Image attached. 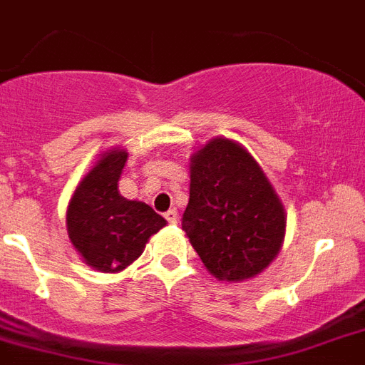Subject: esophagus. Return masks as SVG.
Instances as JSON below:
<instances>
[{
    "label": "esophagus",
    "mask_w": 365,
    "mask_h": 365,
    "mask_svg": "<svg viewBox=\"0 0 365 365\" xmlns=\"http://www.w3.org/2000/svg\"><path fill=\"white\" fill-rule=\"evenodd\" d=\"M165 219H167L170 225H176V222H178V211L176 210H168L167 213H165Z\"/></svg>",
    "instance_id": "obj_1"
}]
</instances>
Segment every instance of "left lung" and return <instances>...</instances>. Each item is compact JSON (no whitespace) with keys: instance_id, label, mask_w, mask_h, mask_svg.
Returning a JSON list of instances; mask_svg holds the SVG:
<instances>
[{"instance_id":"left-lung-1","label":"left lung","mask_w":365,"mask_h":365,"mask_svg":"<svg viewBox=\"0 0 365 365\" xmlns=\"http://www.w3.org/2000/svg\"><path fill=\"white\" fill-rule=\"evenodd\" d=\"M189 204L182 228L207 271L243 282L280 252L286 211L256 159L215 137L191 155Z\"/></svg>"}]
</instances>
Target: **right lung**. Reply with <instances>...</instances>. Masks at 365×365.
I'll return each instance as SVG.
<instances>
[{"label":"right lung","instance_id":"right-lung-1","mask_svg":"<svg viewBox=\"0 0 365 365\" xmlns=\"http://www.w3.org/2000/svg\"><path fill=\"white\" fill-rule=\"evenodd\" d=\"M125 161V150L106 152L79 182L66 211L73 249L87 265L102 272H118L135 262L150 235L167 225L145 202L128 200L118 192Z\"/></svg>","mask_w":365,"mask_h":365}]
</instances>
